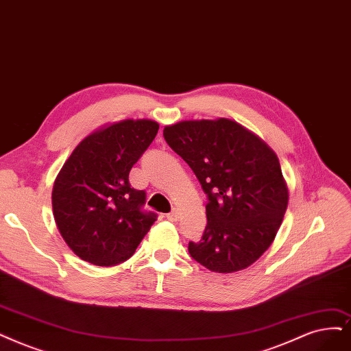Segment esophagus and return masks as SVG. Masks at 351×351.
I'll return each mask as SVG.
<instances>
[{
  "instance_id": "34e87169",
  "label": "esophagus",
  "mask_w": 351,
  "mask_h": 351,
  "mask_svg": "<svg viewBox=\"0 0 351 351\" xmlns=\"http://www.w3.org/2000/svg\"><path fill=\"white\" fill-rule=\"evenodd\" d=\"M166 218L169 219V221H178L179 218V213L176 210H172L169 214H166Z\"/></svg>"
}]
</instances>
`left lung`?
I'll use <instances>...</instances> for the list:
<instances>
[{
    "instance_id": "left-lung-1",
    "label": "left lung",
    "mask_w": 351,
    "mask_h": 351,
    "mask_svg": "<svg viewBox=\"0 0 351 351\" xmlns=\"http://www.w3.org/2000/svg\"><path fill=\"white\" fill-rule=\"evenodd\" d=\"M163 137L206 193L202 239L189 241L198 263L218 274L249 267L275 240L288 206L278 156L265 141L227 119L180 121Z\"/></svg>"
}]
</instances>
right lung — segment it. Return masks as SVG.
<instances>
[{"label": "right lung", "instance_id": "obj_1", "mask_svg": "<svg viewBox=\"0 0 351 351\" xmlns=\"http://www.w3.org/2000/svg\"><path fill=\"white\" fill-rule=\"evenodd\" d=\"M152 120H124L85 137L55 180L51 205L63 240L82 261L115 266L132 257L158 219L128 173L158 134Z\"/></svg>", "mask_w": 351, "mask_h": 351}]
</instances>
